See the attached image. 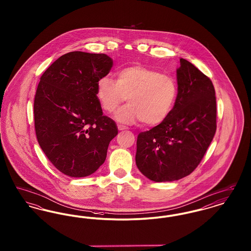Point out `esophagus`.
Here are the masks:
<instances>
[{"label":"esophagus","instance_id":"34e87169","mask_svg":"<svg viewBox=\"0 0 251 251\" xmlns=\"http://www.w3.org/2000/svg\"><path fill=\"white\" fill-rule=\"evenodd\" d=\"M118 129H119L120 131H123V130H127V127H126V126H123V125H120V124H119V125H118Z\"/></svg>","mask_w":251,"mask_h":251}]
</instances>
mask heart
Instances as JSON below:
<instances>
[{"label":"heart","mask_w":251,"mask_h":251,"mask_svg":"<svg viewBox=\"0 0 251 251\" xmlns=\"http://www.w3.org/2000/svg\"><path fill=\"white\" fill-rule=\"evenodd\" d=\"M178 87L169 75L140 65L126 67L117 74V81L103 77L97 83V97L108 114L113 113L126 100L116 119L122 123L137 121L154 126L167 119L171 112Z\"/></svg>","instance_id":"b5f03b06"}]
</instances>
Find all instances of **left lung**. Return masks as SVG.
I'll list each match as a JSON object with an SVG mask.
<instances>
[{"label": "left lung", "instance_id": "left-lung-1", "mask_svg": "<svg viewBox=\"0 0 251 251\" xmlns=\"http://www.w3.org/2000/svg\"><path fill=\"white\" fill-rule=\"evenodd\" d=\"M177 70L178 95L168 117L137 136L135 163L156 182L188 176L200 165L216 131L214 84L187 60Z\"/></svg>", "mask_w": 251, "mask_h": 251}]
</instances>
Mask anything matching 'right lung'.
<instances>
[{
  "label": "right lung",
  "mask_w": 251,
  "mask_h": 251,
  "mask_svg": "<svg viewBox=\"0 0 251 251\" xmlns=\"http://www.w3.org/2000/svg\"><path fill=\"white\" fill-rule=\"evenodd\" d=\"M112 66L104 53L71 51L40 77L34 101L36 138L50 162L65 175L81 178L94 173L118 134L97 97V83Z\"/></svg>",
  "instance_id": "add662e5"
}]
</instances>
